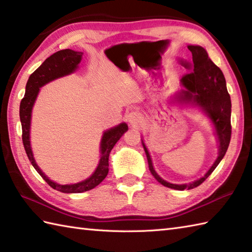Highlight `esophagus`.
<instances>
[{"label": "esophagus", "instance_id": "1", "mask_svg": "<svg viewBox=\"0 0 252 252\" xmlns=\"http://www.w3.org/2000/svg\"><path fill=\"white\" fill-rule=\"evenodd\" d=\"M126 119L129 120L131 125L137 126L138 123L142 121V115L140 114V111H137L136 109H131L126 114Z\"/></svg>", "mask_w": 252, "mask_h": 252}]
</instances>
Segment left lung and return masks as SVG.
<instances>
[{
  "mask_svg": "<svg viewBox=\"0 0 252 252\" xmlns=\"http://www.w3.org/2000/svg\"><path fill=\"white\" fill-rule=\"evenodd\" d=\"M187 49L191 53V63H184V66L189 69V72L184 74L182 78V83L187 89L184 91L182 99L194 101L195 104L200 106L203 111L210 118L215 125L217 136L219 143H220V149H219V157L216 162L213 163L210 170L205 174L203 178L197 180L189 184H171L162 180L154 170L151 156H149L147 148L143 143L144 149H145L147 161L154 178L156 179L160 184L167 186L169 189L184 190L191 189L199 186L202 182L210 175L215 169L218 167L223 159L224 155L231 142L232 135V126H231V97L226 89V82L224 74L216 63L209 58L208 53L201 46L189 45Z\"/></svg>",
  "mask_w": 252,
  "mask_h": 252,
  "instance_id": "left-lung-1",
  "label": "left lung"
}]
</instances>
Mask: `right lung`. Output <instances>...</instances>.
I'll return each mask as SVG.
<instances>
[{"label": "right lung", "instance_id": "add662e5", "mask_svg": "<svg viewBox=\"0 0 252 252\" xmlns=\"http://www.w3.org/2000/svg\"><path fill=\"white\" fill-rule=\"evenodd\" d=\"M81 52H74L72 50H62L58 51L54 54L47 57L44 63L36 69L34 72L31 73V76L28 79V82L26 85V93L24 98L20 101V108H19V117L21 122V129H23V143L27 156H28L31 164L33 168L37 171L43 180L49 184L52 189H54L58 191L67 192V194H72V192H83L94 189L97 186L101 181H103L107 174H108V158L111 149L114 148L116 143L119 141V138L123 135V133L127 131V126L126 123H120L112 129L106 131L101 138L100 143V160L98 163L97 169L95 170L92 176L89 179L84 180L83 182H80L77 184H70V185H61L57 184L55 182L51 181L47 176L42 172L40 168L37 167L33 155L31 152L30 147V120H31V110L32 106L34 104V100L39 93V90L41 87H43L47 82L52 81V80L57 79L63 76H66L76 70L78 67V63L81 62Z\"/></svg>", "mask_w": 252, "mask_h": 252}]
</instances>
